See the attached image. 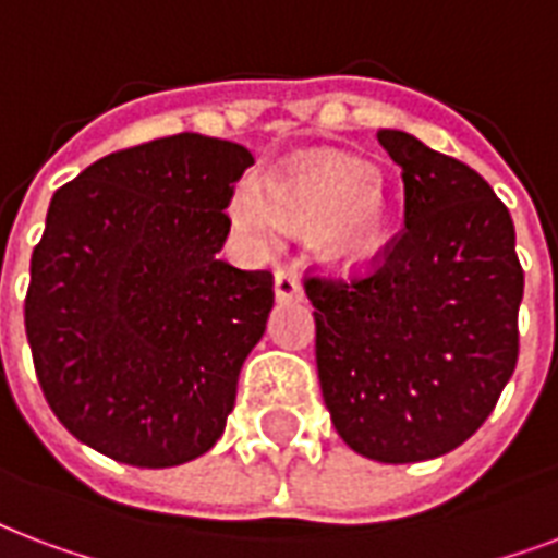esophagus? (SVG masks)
I'll list each match as a JSON object with an SVG mask.
<instances>
[{"label": "esophagus", "mask_w": 558, "mask_h": 558, "mask_svg": "<svg viewBox=\"0 0 558 558\" xmlns=\"http://www.w3.org/2000/svg\"><path fill=\"white\" fill-rule=\"evenodd\" d=\"M275 295L278 301H295V298L304 295V287H301V278H298L292 269H278L275 271Z\"/></svg>", "instance_id": "1"}]
</instances>
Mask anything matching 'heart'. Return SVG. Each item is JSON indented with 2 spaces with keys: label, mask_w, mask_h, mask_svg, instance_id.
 <instances>
[{
  "label": "heart",
  "mask_w": 558,
  "mask_h": 558,
  "mask_svg": "<svg viewBox=\"0 0 558 558\" xmlns=\"http://www.w3.org/2000/svg\"><path fill=\"white\" fill-rule=\"evenodd\" d=\"M231 222L251 248L269 251L289 231L316 233L322 257L365 269L392 242V195L368 160L304 155L271 178V190L245 178L228 204Z\"/></svg>",
  "instance_id": "b5f03b06"
}]
</instances>
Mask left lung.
Here are the masks:
<instances>
[{
    "instance_id": "1",
    "label": "left lung",
    "mask_w": 558,
    "mask_h": 558,
    "mask_svg": "<svg viewBox=\"0 0 558 558\" xmlns=\"http://www.w3.org/2000/svg\"><path fill=\"white\" fill-rule=\"evenodd\" d=\"M403 231L372 275L307 278L336 433L374 462H424L471 439L518 363L524 269L506 204L471 166L383 128Z\"/></svg>"
}]
</instances>
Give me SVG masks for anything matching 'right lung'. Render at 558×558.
<instances>
[{
	"label": "right lung",
	"instance_id": "right-lung-1",
	"mask_svg": "<svg viewBox=\"0 0 558 558\" xmlns=\"http://www.w3.org/2000/svg\"><path fill=\"white\" fill-rule=\"evenodd\" d=\"M231 140L175 134L113 151L52 195L25 333L63 427L105 457L172 468L219 441L275 304L271 271L219 260Z\"/></svg>",
	"mask_w": 558,
	"mask_h": 558
}]
</instances>
